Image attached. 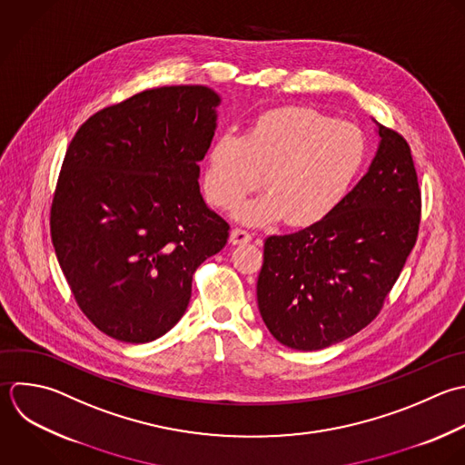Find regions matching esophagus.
<instances>
[{"instance_id": "obj_1", "label": "esophagus", "mask_w": 465, "mask_h": 465, "mask_svg": "<svg viewBox=\"0 0 465 465\" xmlns=\"http://www.w3.org/2000/svg\"><path fill=\"white\" fill-rule=\"evenodd\" d=\"M230 241H232V244H246L252 241V233L242 228H233L230 233Z\"/></svg>"}]
</instances>
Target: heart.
I'll return each mask as SVG.
<instances>
[{
  "label": "heart",
  "mask_w": 465,
  "mask_h": 465,
  "mask_svg": "<svg viewBox=\"0 0 465 465\" xmlns=\"http://www.w3.org/2000/svg\"><path fill=\"white\" fill-rule=\"evenodd\" d=\"M366 161L362 132L313 108L286 106L259 115L242 137L223 134L206 152L208 201L232 210L262 183L268 192L239 210L250 224L286 217L292 226L326 219L348 195Z\"/></svg>",
  "instance_id": "heart-1"
}]
</instances>
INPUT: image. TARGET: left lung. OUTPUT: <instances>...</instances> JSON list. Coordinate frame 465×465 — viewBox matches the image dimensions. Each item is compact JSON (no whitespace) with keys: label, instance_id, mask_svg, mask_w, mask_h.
<instances>
[{"label":"left lung","instance_id":"1","mask_svg":"<svg viewBox=\"0 0 465 465\" xmlns=\"http://www.w3.org/2000/svg\"><path fill=\"white\" fill-rule=\"evenodd\" d=\"M377 126V153L344 201L321 223L264 242L259 312L292 350H324L366 328L417 242L422 201L411 148Z\"/></svg>","mask_w":465,"mask_h":465}]
</instances>
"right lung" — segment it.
I'll list each match as a JSON object with an SVG mask.
<instances>
[{
  "instance_id": "obj_1",
  "label": "right lung",
  "mask_w": 465,
  "mask_h": 465,
  "mask_svg": "<svg viewBox=\"0 0 465 465\" xmlns=\"http://www.w3.org/2000/svg\"><path fill=\"white\" fill-rule=\"evenodd\" d=\"M219 103L203 84L144 90L88 117L66 148L52 244L77 306L115 341L170 331L193 272L228 241L199 190Z\"/></svg>"
}]
</instances>
